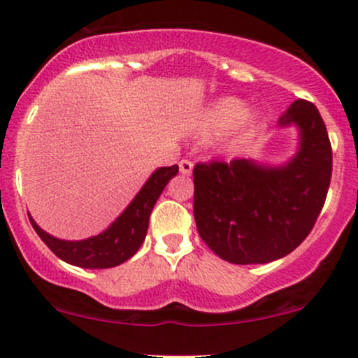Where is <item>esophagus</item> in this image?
<instances>
[{"mask_svg": "<svg viewBox=\"0 0 358 358\" xmlns=\"http://www.w3.org/2000/svg\"><path fill=\"white\" fill-rule=\"evenodd\" d=\"M178 166H180V171H182L183 175H190L193 170V163L190 162V159H180Z\"/></svg>", "mask_w": 358, "mask_h": 358, "instance_id": "1", "label": "esophagus"}]
</instances>
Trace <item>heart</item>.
Returning <instances> with one entry per match:
<instances>
[{"label":"heart","instance_id":"b5f03b06","mask_svg":"<svg viewBox=\"0 0 358 358\" xmlns=\"http://www.w3.org/2000/svg\"><path fill=\"white\" fill-rule=\"evenodd\" d=\"M205 122L212 131H225L236 124L241 129H250L257 122V114L245 113L244 101L237 97H224L207 110Z\"/></svg>","mask_w":358,"mask_h":358}]
</instances>
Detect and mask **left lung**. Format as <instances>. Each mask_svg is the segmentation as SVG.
<instances>
[{
	"label": "left lung",
	"mask_w": 358,
	"mask_h": 358,
	"mask_svg": "<svg viewBox=\"0 0 358 358\" xmlns=\"http://www.w3.org/2000/svg\"><path fill=\"white\" fill-rule=\"evenodd\" d=\"M301 131L286 166L210 159L193 166V215L205 244L232 264H264L293 252L313 229L331 180V145L313 102L298 99L279 119Z\"/></svg>",
	"instance_id": "obj_1"
}]
</instances>
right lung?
Returning <instances> with one entry per match:
<instances>
[{
  "label": "right lung",
  "mask_w": 358,
  "mask_h": 358,
  "mask_svg": "<svg viewBox=\"0 0 358 358\" xmlns=\"http://www.w3.org/2000/svg\"><path fill=\"white\" fill-rule=\"evenodd\" d=\"M178 173V166H163L156 170L145 187L134 196L116 222L99 236L85 241H60L43 232L30 215V222L47 248L69 264L85 269H108L122 264L133 257L141 248L148 232L150 215L156 200L162 195L173 176Z\"/></svg>",
  "instance_id": "add662e5"
}]
</instances>
